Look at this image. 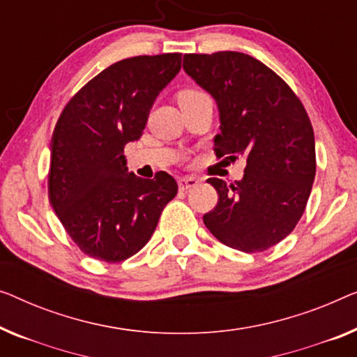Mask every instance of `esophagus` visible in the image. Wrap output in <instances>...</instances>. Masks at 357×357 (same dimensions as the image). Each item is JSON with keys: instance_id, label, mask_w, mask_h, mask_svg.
I'll return each instance as SVG.
<instances>
[{"instance_id": "obj_1", "label": "esophagus", "mask_w": 357, "mask_h": 357, "mask_svg": "<svg viewBox=\"0 0 357 357\" xmlns=\"http://www.w3.org/2000/svg\"><path fill=\"white\" fill-rule=\"evenodd\" d=\"M198 183H199L198 178H195V177H183V178L178 180V188L182 190V191H185V190H188V188H195Z\"/></svg>"}]
</instances>
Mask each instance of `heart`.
I'll list each match as a JSON object with an SVG mask.
<instances>
[{"label":"heart","instance_id":"1","mask_svg":"<svg viewBox=\"0 0 357 357\" xmlns=\"http://www.w3.org/2000/svg\"><path fill=\"white\" fill-rule=\"evenodd\" d=\"M196 95H201L198 91H193V90H187V91H182L178 95V100H185V98H191V96H196Z\"/></svg>","mask_w":357,"mask_h":357}]
</instances>
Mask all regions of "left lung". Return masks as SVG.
I'll return each instance as SVG.
<instances>
[{
    "label": "left lung",
    "instance_id": "1",
    "mask_svg": "<svg viewBox=\"0 0 357 357\" xmlns=\"http://www.w3.org/2000/svg\"><path fill=\"white\" fill-rule=\"evenodd\" d=\"M183 69L219 109L217 158L246 159L245 175L235 183L208 180L219 201L204 214V225L234 250L266 251L291 234L311 195L316 177L311 121L290 86L245 53L185 54Z\"/></svg>",
    "mask_w": 357,
    "mask_h": 357
}]
</instances>
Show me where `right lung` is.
<instances>
[{
    "instance_id": "right-lung-1",
    "label": "right lung",
    "mask_w": 357,
    "mask_h": 357,
    "mask_svg": "<svg viewBox=\"0 0 357 357\" xmlns=\"http://www.w3.org/2000/svg\"><path fill=\"white\" fill-rule=\"evenodd\" d=\"M180 67V53L119 61L77 93L56 123L50 203L90 257L121 262L137 255L177 195L167 172L151 180L128 172L123 148L142 137L154 101Z\"/></svg>"
}]
</instances>
